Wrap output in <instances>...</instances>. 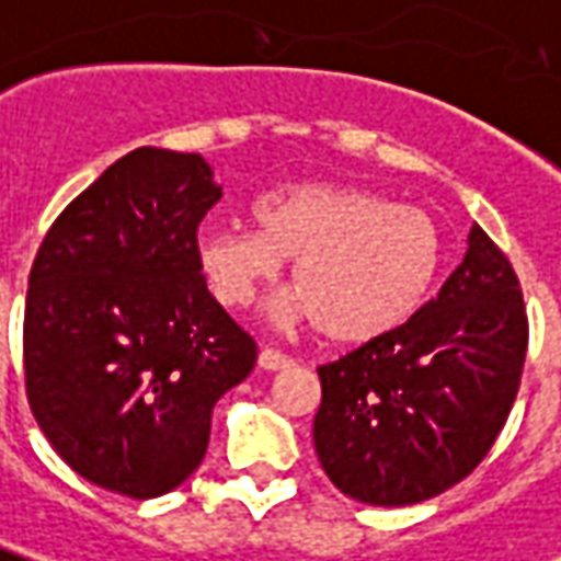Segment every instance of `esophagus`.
<instances>
[{
	"mask_svg": "<svg viewBox=\"0 0 561 561\" xmlns=\"http://www.w3.org/2000/svg\"><path fill=\"white\" fill-rule=\"evenodd\" d=\"M257 365H261L264 371H285V368L295 365V359L279 353V350H270V346H266V350H261V356H257Z\"/></svg>",
	"mask_w": 561,
	"mask_h": 561,
	"instance_id": "obj_1",
	"label": "esophagus"
}]
</instances>
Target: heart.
Segmentation results:
<instances>
[{
	"label": "heart",
	"mask_w": 561,
	"mask_h": 561,
	"mask_svg": "<svg viewBox=\"0 0 561 561\" xmlns=\"http://www.w3.org/2000/svg\"><path fill=\"white\" fill-rule=\"evenodd\" d=\"M245 227H208L196 266L227 307H245L291 261L295 319L337 344H368L409 325L439 282V224L414 205L337 181H297L251 202Z\"/></svg>",
	"instance_id": "obj_1"
}]
</instances>
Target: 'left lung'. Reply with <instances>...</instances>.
Here are the masks:
<instances>
[{
	"label": "left lung",
	"mask_w": 561,
	"mask_h": 561,
	"mask_svg": "<svg viewBox=\"0 0 561 561\" xmlns=\"http://www.w3.org/2000/svg\"><path fill=\"white\" fill-rule=\"evenodd\" d=\"M525 346L519 279L472 224L460 266L409 325L319 368L312 445L334 489L411 506L457 485L504 430Z\"/></svg>",
	"instance_id": "left-lung-1"
}]
</instances>
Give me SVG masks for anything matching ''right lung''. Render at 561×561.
I'll list each match as a JSON object with an SVG mask.
<instances>
[{"label":"right lung","mask_w":561,"mask_h":561,"mask_svg":"<svg viewBox=\"0 0 561 561\" xmlns=\"http://www.w3.org/2000/svg\"><path fill=\"white\" fill-rule=\"evenodd\" d=\"M220 199L199 152L137 147L79 193L42 239L24 312L26 396L60 460L135 501L196 472L217 399L257 346L196 266Z\"/></svg>","instance_id":"right-lung-1"}]
</instances>
